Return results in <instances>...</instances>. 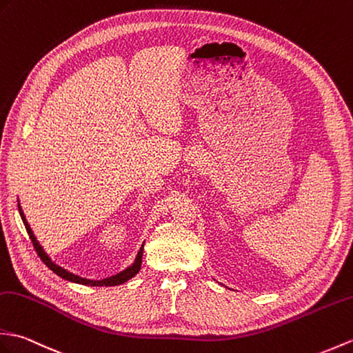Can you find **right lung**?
<instances>
[{
	"label": "right lung",
	"mask_w": 353,
	"mask_h": 353,
	"mask_svg": "<svg viewBox=\"0 0 353 353\" xmlns=\"http://www.w3.org/2000/svg\"><path fill=\"white\" fill-rule=\"evenodd\" d=\"M18 209H19V215H21V218H22V223H23V225H26L27 233H28L30 239H31V242H32V247L36 248V252L39 254L40 260H42L43 263H45L49 269H51L54 274H57L59 276L64 278V280L72 281V283H77V284H83V285H92V288H94V285H97V288H102V285H106V288H108V285H120V284H123V283L129 281L130 278H134V276L139 272V269H141L144 242H143L141 248H139V251H138V254H137L134 263L130 265V266H128L126 269H123L121 272H119V274H116V275H111V276H108V278H103V280H88V278H83V276H79V275L72 274V272H69L68 269H64V268H61V266L54 263V261L51 260V257H49L48 254L45 252V250L42 248V245H40L39 241L36 239V236H34V233H32L31 227H30V224H28V221H27L26 215H23V212H22V208H21L19 203H18Z\"/></svg>",
	"instance_id": "right-lung-1"
}]
</instances>
